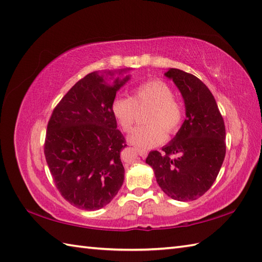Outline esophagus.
Returning <instances> with one entry per match:
<instances>
[{"label":"esophagus","instance_id":"1","mask_svg":"<svg viewBox=\"0 0 262 262\" xmlns=\"http://www.w3.org/2000/svg\"><path fill=\"white\" fill-rule=\"evenodd\" d=\"M137 152H138V154H140L143 159L147 157V151H146V149H143V148H137Z\"/></svg>","mask_w":262,"mask_h":262}]
</instances>
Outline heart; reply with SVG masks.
I'll return each instance as SVG.
<instances>
[{
	"mask_svg": "<svg viewBox=\"0 0 262 262\" xmlns=\"http://www.w3.org/2000/svg\"><path fill=\"white\" fill-rule=\"evenodd\" d=\"M145 105L152 107L145 119L148 124L135 128L128 137L133 145L140 148H149L163 143L166 133L176 134L183 119V109L174 99L173 90L161 80H151L138 85L132 98H116L111 111L122 130L129 132L137 120V108Z\"/></svg>",
	"mask_w": 262,
	"mask_h": 262,
	"instance_id": "heart-1",
	"label": "heart"
}]
</instances>
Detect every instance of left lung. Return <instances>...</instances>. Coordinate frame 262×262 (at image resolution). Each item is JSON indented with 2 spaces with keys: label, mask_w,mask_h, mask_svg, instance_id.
<instances>
[{
  "label": "left lung",
  "mask_w": 262,
  "mask_h": 262,
  "mask_svg": "<svg viewBox=\"0 0 262 262\" xmlns=\"http://www.w3.org/2000/svg\"><path fill=\"white\" fill-rule=\"evenodd\" d=\"M164 75L180 90L187 118L162 152H149L146 163L169 197L188 202L203 196L216 180L226 152L225 125L214 96L198 77L178 69Z\"/></svg>",
  "instance_id": "obj_1"
}]
</instances>
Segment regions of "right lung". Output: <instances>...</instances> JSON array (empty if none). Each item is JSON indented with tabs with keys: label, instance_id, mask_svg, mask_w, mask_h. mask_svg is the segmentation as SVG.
<instances>
[{
	"label": "right lung",
	"instance_id": "1",
	"mask_svg": "<svg viewBox=\"0 0 262 262\" xmlns=\"http://www.w3.org/2000/svg\"><path fill=\"white\" fill-rule=\"evenodd\" d=\"M128 80L116 79L108 85L97 72L85 75L62 98L48 121L43 152L49 171L64 199L80 209L102 208L124 182L120 152L127 145L111 104Z\"/></svg>",
	"mask_w": 262,
	"mask_h": 262
}]
</instances>
